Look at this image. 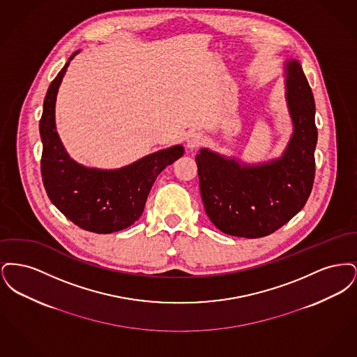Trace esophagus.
Listing matches in <instances>:
<instances>
[{
  "label": "esophagus",
  "instance_id": "obj_1",
  "mask_svg": "<svg viewBox=\"0 0 357 357\" xmlns=\"http://www.w3.org/2000/svg\"><path fill=\"white\" fill-rule=\"evenodd\" d=\"M204 137L199 132H192L187 136L186 146L188 150H195L204 144Z\"/></svg>",
  "mask_w": 357,
  "mask_h": 357
}]
</instances>
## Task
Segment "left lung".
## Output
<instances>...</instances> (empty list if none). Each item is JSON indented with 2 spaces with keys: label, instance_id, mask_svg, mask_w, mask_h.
I'll return each instance as SVG.
<instances>
[{
  "label": "left lung",
  "instance_id": "8db88e82",
  "mask_svg": "<svg viewBox=\"0 0 357 357\" xmlns=\"http://www.w3.org/2000/svg\"><path fill=\"white\" fill-rule=\"evenodd\" d=\"M285 88L293 132L280 158L249 165L208 149H201L195 158L206 214L229 236H269L290 221L310 195L316 170V107L296 59L285 63Z\"/></svg>",
  "mask_w": 357,
  "mask_h": 357
}]
</instances>
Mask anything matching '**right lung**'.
I'll list each match as a JSON object with an SVG mask.
<instances>
[{
  "label": "right lung",
  "mask_w": 357,
  "mask_h": 357,
  "mask_svg": "<svg viewBox=\"0 0 357 357\" xmlns=\"http://www.w3.org/2000/svg\"><path fill=\"white\" fill-rule=\"evenodd\" d=\"M79 52L69 57L44 99L40 119L43 183L52 204L69 221L92 233L109 234L140 218L156 176L179 159L185 149L175 144L115 170L85 167L75 162L56 131L54 108L69 63Z\"/></svg>",
  "instance_id": "1"
}]
</instances>
